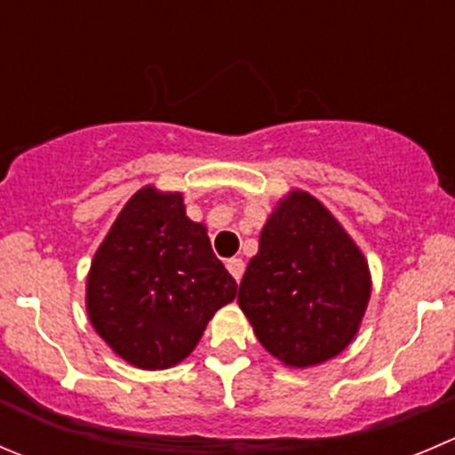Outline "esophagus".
<instances>
[{
    "instance_id": "1",
    "label": "esophagus",
    "mask_w": 455,
    "mask_h": 455,
    "mask_svg": "<svg viewBox=\"0 0 455 455\" xmlns=\"http://www.w3.org/2000/svg\"><path fill=\"white\" fill-rule=\"evenodd\" d=\"M227 268H228V273H231V275L235 277L237 282H240L242 275H244V262H242L240 258H231V259H228Z\"/></svg>"
}]
</instances>
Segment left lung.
Masks as SVG:
<instances>
[{
	"instance_id": "obj_1",
	"label": "left lung",
	"mask_w": 455,
	"mask_h": 455,
	"mask_svg": "<svg viewBox=\"0 0 455 455\" xmlns=\"http://www.w3.org/2000/svg\"><path fill=\"white\" fill-rule=\"evenodd\" d=\"M369 298L371 271L354 237L311 193H286L237 293L259 345L284 367H317L354 342Z\"/></svg>"
}]
</instances>
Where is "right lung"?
<instances>
[{
	"instance_id": "right-lung-1",
	"label": "right lung",
	"mask_w": 455,
	"mask_h": 455,
	"mask_svg": "<svg viewBox=\"0 0 455 455\" xmlns=\"http://www.w3.org/2000/svg\"><path fill=\"white\" fill-rule=\"evenodd\" d=\"M237 284L187 215L182 193L140 188L92 255L86 313L113 354L162 371L193 354Z\"/></svg>"
}]
</instances>
